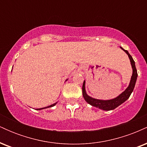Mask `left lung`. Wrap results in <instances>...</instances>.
<instances>
[{
    "label": "left lung",
    "instance_id": "1",
    "mask_svg": "<svg viewBox=\"0 0 147 147\" xmlns=\"http://www.w3.org/2000/svg\"><path fill=\"white\" fill-rule=\"evenodd\" d=\"M121 49H122L124 52H126L129 57L130 61H131V66L133 68V75L131 76V82H130L129 86H128L127 88L122 93H121L119 96H117L115 98L109 99V100H101V99H97L92 97H90L87 95L86 92L85 90V81L84 82L83 86H82V93H83V97L86 102L90 104L91 106H95V107L99 108V109H102L104 111H111L113 110V109L117 108V106L124 103L125 101L127 100L129 98L130 95L132 93L133 89H134L135 85H136V80H137L138 77V72L136 68V64H135L134 60L133 59L132 57L129 53L127 50H124L122 47H120Z\"/></svg>",
    "mask_w": 147,
    "mask_h": 147
}]
</instances>
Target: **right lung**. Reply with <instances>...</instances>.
I'll list each match as a JSON object with an SVG mask.
<instances>
[{
  "instance_id": "obj_1",
  "label": "right lung",
  "mask_w": 147,
  "mask_h": 147,
  "mask_svg": "<svg viewBox=\"0 0 147 147\" xmlns=\"http://www.w3.org/2000/svg\"><path fill=\"white\" fill-rule=\"evenodd\" d=\"M57 103H55V104H52V105L50 106H46V107H44V108H41V109H36V110H41V109H47V108H50V107H52V106H55V104H56Z\"/></svg>"
}]
</instances>
